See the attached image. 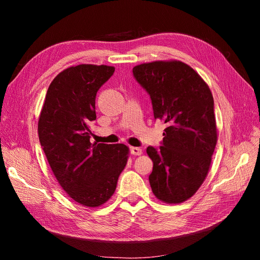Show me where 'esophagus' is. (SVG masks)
Listing matches in <instances>:
<instances>
[{
	"label": "esophagus",
	"mask_w": 260,
	"mask_h": 260,
	"mask_svg": "<svg viewBox=\"0 0 260 260\" xmlns=\"http://www.w3.org/2000/svg\"><path fill=\"white\" fill-rule=\"evenodd\" d=\"M130 152H131V154H132V155H135V156H139V155L142 154V149H141L140 147H135V146H131V147H130Z\"/></svg>",
	"instance_id": "34e87169"
}]
</instances>
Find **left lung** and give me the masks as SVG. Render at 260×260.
<instances>
[{
  "label": "left lung",
  "mask_w": 260,
  "mask_h": 260,
  "mask_svg": "<svg viewBox=\"0 0 260 260\" xmlns=\"http://www.w3.org/2000/svg\"><path fill=\"white\" fill-rule=\"evenodd\" d=\"M152 100L154 118L167 123L162 146L146 148L154 166L148 180L157 200L180 204L205 181L218 140L214 98L185 62L154 60L133 67Z\"/></svg>",
  "instance_id": "left-lung-1"
}]
</instances>
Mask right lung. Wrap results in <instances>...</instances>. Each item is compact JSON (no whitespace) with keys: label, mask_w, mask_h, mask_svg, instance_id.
I'll return each instance as SVG.
<instances>
[{"label":"right lung","mask_w":260,"mask_h":260,"mask_svg":"<svg viewBox=\"0 0 260 260\" xmlns=\"http://www.w3.org/2000/svg\"><path fill=\"white\" fill-rule=\"evenodd\" d=\"M114 72L113 66L92 64L64 69L51 82L39 116V140L55 178L85 207L112 198L129 158L127 145L90 142L96 93Z\"/></svg>","instance_id":"obj_1"}]
</instances>
